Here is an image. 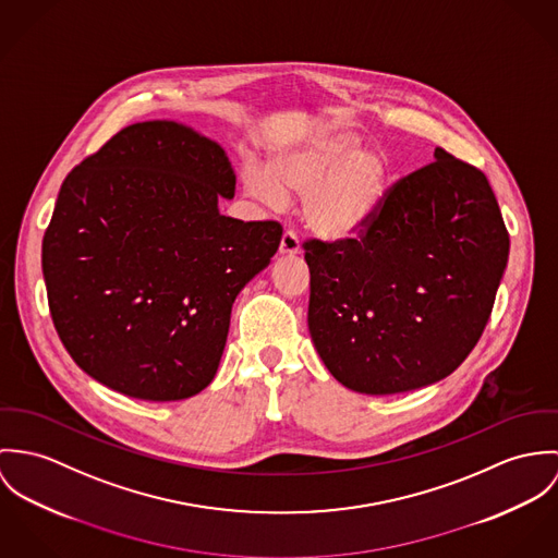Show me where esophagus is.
I'll return each mask as SVG.
<instances>
[{
    "label": "esophagus",
    "instance_id": "obj_1",
    "mask_svg": "<svg viewBox=\"0 0 558 558\" xmlns=\"http://www.w3.org/2000/svg\"><path fill=\"white\" fill-rule=\"evenodd\" d=\"M278 252L282 254V256H293V254H300L302 248H300V240H298V235L293 233V231H284V235H282V240H280V248Z\"/></svg>",
    "mask_w": 558,
    "mask_h": 558
}]
</instances>
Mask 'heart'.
<instances>
[{"instance_id":"obj_1","label":"heart","mask_w":558,"mask_h":558,"mask_svg":"<svg viewBox=\"0 0 558 558\" xmlns=\"http://www.w3.org/2000/svg\"><path fill=\"white\" fill-rule=\"evenodd\" d=\"M387 186V158L378 149L362 147L349 130H327L278 151L267 171H244L246 196L265 207H280L287 194L302 196V220L323 240L360 233L380 207Z\"/></svg>"}]
</instances>
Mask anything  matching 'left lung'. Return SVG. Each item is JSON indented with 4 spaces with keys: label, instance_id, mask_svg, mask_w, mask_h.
I'll use <instances>...</instances> for the list:
<instances>
[{
    "label": "left lung",
    "instance_id": "left-lung-1",
    "mask_svg": "<svg viewBox=\"0 0 558 558\" xmlns=\"http://www.w3.org/2000/svg\"><path fill=\"white\" fill-rule=\"evenodd\" d=\"M357 238L304 244L308 327L344 387L389 396L449 376L480 342L509 256L486 175L434 149Z\"/></svg>",
    "mask_w": 558,
    "mask_h": 558
}]
</instances>
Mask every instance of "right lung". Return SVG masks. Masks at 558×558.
I'll use <instances>...</instances> for the list:
<instances>
[{
    "label": "right lung",
    "mask_w": 558,
    "mask_h": 558,
    "mask_svg": "<svg viewBox=\"0 0 558 558\" xmlns=\"http://www.w3.org/2000/svg\"><path fill=\"white\" fill-rule=\"evenodd\" d=\"M233 194L225 149L167 120L128 125L68 173L43 274L81 371L151 402L214 380L233 302L282 238L274 220L222 216L218 198Z\"/></svg>",
    "instance_id": "add662e5"
}]
</instances>
